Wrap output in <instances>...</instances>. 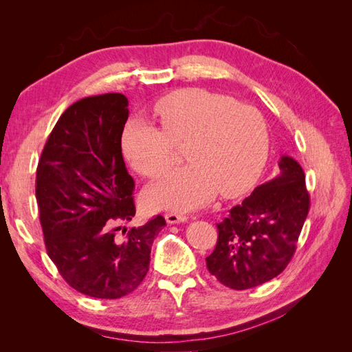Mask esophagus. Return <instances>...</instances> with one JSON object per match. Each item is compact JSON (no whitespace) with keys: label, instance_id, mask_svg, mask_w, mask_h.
<instances>
[{"label":"esophagus","instance_id":"esophagus-1","mask_svg":"<svg viewBox=\"0 0 352 352\" xmlns=\"http://www.w3.org/2000/svg\"><path fill=\"white\" fill-rule=\"evenodd\" d=\"M166 217V221L168 223V225H176V223H185L188 220V217L185 214H180V212H167V214L164 216Z\"/></svg>","mask_w":352,"mask_h":352}]
</instances>
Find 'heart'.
Here are the masks:
<instances>
[{"label":"heart","instance_id":"1","mask_svg":"<svg viewBox=\"0 0 352 352\" xmlns=\"http://www.w3.org/2000/svg\"><path fill=\"white\" fill-rule=\"evenodd\" d=\"M154 111L162 131L142 119L126 124L122 148L136 173L158 177L182 146L186 166L155 182L146 194L154 208L189 211L217 192L232 198L257 180L269 150L267 126L260 111L226 95L180 89L160 100Z\"/></svg>","mask_w":352,"mask_h":352}]
</instances>
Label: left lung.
<instances>
[{
	"instance_id": "8db88e82",
	"label": "left lung",
	"mask_w": 352,
	"mask_h": 352,
	"mask_svg": "<svg viewBox=\"0 0 352 352\" xmlns=\"http://www.w3.org/2000/svg\"><path fill=\"white\" fill-rule=\"evenodd\" d=\"M308 210L304 170L282 155L278 175L217 223L216 248L206 258L208 272L236 291L272 280L289 264Z\"/></svg>"
}]
</instances>
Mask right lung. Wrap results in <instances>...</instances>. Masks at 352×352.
Returning <instances> with one entry per match:
<instances>
[{"label":"right lung","mask_w":352,"mask_h":352,"mask_svg":"<svg viewBox=\"0 0 352 352\" xmlns=\"http://www.w3.org/2000/svg\"><path fill=\"white\" fill-rule=\"evenodd\" d=\"M123 94L87 97L61 114L42 150L36 201L48 257L73 289L101 300L135 291L150 269L163 216L117 238L135 216V182L122 155Z\"/></svg>","instance_id":"obj_1"}]
</instances>
